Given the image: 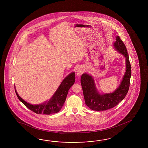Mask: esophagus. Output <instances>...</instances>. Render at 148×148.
I'll return each instance as SVG.
<instances>
[{"mask_svg":"<svg viewBox=\"0 0 148 148\" xmlns=\"http://www.w3.org/2000/svg\"><path fill=\"white\" fill-rule=\"evenodd\" d=\"M83 72H84V69H83L82 68H81V67H80V68H79L78 69H77V75H78V76H80V75H82Z\"/></svg>","mask_w":148,"mask_h":148,"instance_id":"1","label":"esophagus"}]
</instances>
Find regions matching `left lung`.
<instances>
[{
  "mask_svg": "<svg viewBox=\"0 0 148 148\" xmlns=\"http://www.w3.org/2000/svg\"><path fill=\"white\" fill-rule=\"evenodd\" d=\"M116 40L114 46L118 52L123 54L126 60L125 73L119 87L113 92L101 94L96 87L94 79L91 75L85 73L81 77L80 82L85 103L92 110H105L115 107L125 98L129 91L131 76L129 54L125 44L119 36L116 37Z\"/></svg>",
  "mask_w": 148,
  "mask_h": 148,
  "instance_id": "1",
  "label": "left lung"
}]
</instances>
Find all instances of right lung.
Instances as JSON below:
<instances>
[{
	"mask_svg": "<svg viewBox=\"0 0 148 148\" xmlns=\"http://www.w3.org/2000/svg\"><path fill=\"white\" fill-rule=\"evenodd\" d=\"M75 82V73H71L67 75L60 84L57 91L48 101L39 105H32L24 101L17 94L15 88L16 95L19 101L25 106L36 114L50 115L59 112L63 106L66 96L70 87Z\"/></svg>",
	"mask_w": 148,
	"mask_h": 148,
	"instance_id": "right-lung-1",
	"label": "right lung"
}]
</instances>
